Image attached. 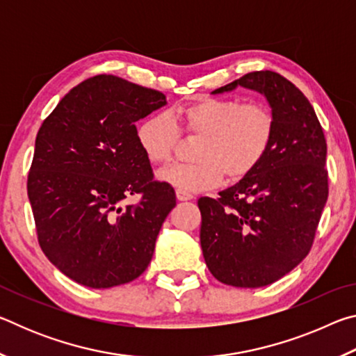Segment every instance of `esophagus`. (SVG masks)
Wrapping results in <instances>:
<instances>
[{"label":"esophagus","mask_w":356,"mask_h":356,"mask_svg":"<svg viewBox=\"0 0 356 356\" xmlns=\"http://www.w3.org/2000/svg\"><path fill=\"white\" fill-rule=\"evenodd\" d=\"M176 196L179 201H191L193 200V195L188 191H184V190H176Z\"/></svg>","instance_id":"1"}]
</instances>
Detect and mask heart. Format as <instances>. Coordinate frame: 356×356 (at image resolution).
Returning a JSON list of instances; mask_svg holds the SVG:
<instances>
[{
  "label": "heart",
  "mask_w": 356,
  "mask_h": 356,
  "mask_svg": "<svg viewBox=\"0 0 356 356\" xmlns=\"http://www.w3.org/2000/svg\"><path fill=\"white\" fill-rule=\"evenodd\" d=\"M170 114L154 113L136 127V141L154 165L171 161L182 134L197 136L191 163L172 165L159 174L184 191L213 188L222 174L238 180L256 170L267 155L275 135V118L262 102L206 97Z\"/></svg>",
  "instance_id": "obj_1"
}]
</instances>
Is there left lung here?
<instances>
[{"label": "left lung", "instance_id": "obj_1", "mask_svg": "<svg viewBox=\"0 0 356 356\" xmlns=\"http://www.w3.org/2000/svg\"><path fill=\"white\" fill-rule=\"evenodd\" d=\"M237 86L267 97L275 135L267 155L238 184L200 197L201 248L216 280L236 287L278 281L308 256L328 200L327 141L303 92L272 70L250 72Z\"/></svg>", "mask_w": 356, "mask_h": 356}]
</instances>
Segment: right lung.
Returning a JSON list of instances; mask_svg holds the SVG:
<instances>
[{"label":"right lung","instance_id":"right-lung-1","mask_svg":"<svg viewBox=\"0 0 356 356\" xmlns=\"http://www.w3.org/2000/svg\"><path fill=\"white\" fill-rule=\"evenodd\" d=\"M163 105V92L97 75L65 94L40 125L26 185L38 240L78 284H125L152 259L176 193L154 180L135 122ZM131 194L140 201L122 207Z\"/></svg>","mask_w":356,"mask_h":356}]
</instances>
